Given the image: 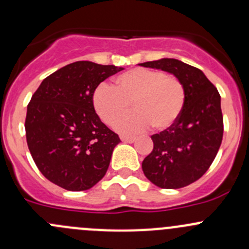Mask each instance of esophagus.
I'll return each instance as SVG.
<instances>
[{"label": "esophagus", "mask_w": 249, "mask_h": 249, "mask_svg": "<svg viewBox=\"0 0 249 249\" xmlns=\"http://www.w3.org/2000/svg\"><path fill=\"white\" fill-rule=\"evenodd\" d=\"M120 140L123 141V142H126V143H134L136 139L135 137H131V136H120Z\"/></svg>", "instance_id": "34e87169"}]
</instances>
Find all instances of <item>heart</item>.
<instances>
[{"instance_id":"1","label":"heart","mask_w":249,"mask_h":249,"mask_svg":"<svg viewBox=\"0 0 249 249\" xmlns=\"http://www.w3.org/2000/svg\"><path fill=\"white\" fill-rule=\"evenodd\" d=\"M132 104L134 112L117 120ZM185 105V89L175 76L149 69H132L115 78V87L106 83L92 92V106L102 122L113 124L122 134H139L152 126L169 129L179 118Z\"/></svg>"}]
</instances>
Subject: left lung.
Instances as JSON below:
<instances>
[{
    "label": "left lung",
    "instance_id": "1",
    "mask_svg": "<svg viewBox=\"0 0 249 249\" xmlns=\"http://www.w3.org/2000/svg\"><path fill=\"white\" fill-rule=\"evenodd\" d=\"M177 77L185 89V105L175 124L152 136V153L144 158L145 177L162 189L187 187L201 178L223 140L220 95L201 70L176 59L140 64Z\"/></svg>",
    "mask_w": 249,
    "mask_h": 249
}]
</instances>
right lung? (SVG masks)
<instances>
[{
    "label": "right lung",
    "mask_w": 249,
    "mask_h": 249,
    "mask_svg": "<svg viewBox=\"0 0 249 249\" xmlns=\"http://www.w3.org/2000/svg\"><path fill=\"white\" fill-rule=\"evenodd\" d=\"M124 70L77 61L48 76L27 105L25 130L42 175L71 192L88 190L104 178L119 136L92 106L97 85Z\"/></svg>",
    "instance_id": "1"
}]
</instances>
